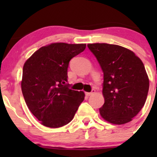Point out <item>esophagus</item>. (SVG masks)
Wrapping results in <instances>:
<instances>
[{"mask_svg":"<svg viewBox=\"0 0 157 157\" xmlns=\"http://www.w3.org/2000/svg\"><path fill=\"white\" fill-rule=\"evenodd\" d=\"M95 92H96V90L93 89L91 92H86V93H85V94H86V96H90V95H92V94H93V93H95Z\"/></svg>","mask_w":157,"mask_h":157,"instance_id":"esophagus-1","label":"esophagus"}]
</instances>
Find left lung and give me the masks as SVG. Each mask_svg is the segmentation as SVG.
<instances>
[{
	"mask_svg": "<svg viewBox=\"0 0 157 157\" xmlns=\"http://www.w3.org/2000/svg\"><path fill=\"white\" fill-rule=\"evenodd\" d=\"M103 72L101 116L114 124L129 122L141 110L149 78L141 60L129 49L107 43L88 44Z\"/></svg>",
	"mask_w": 157,
	"mask_h": 157,
	"instance_id": "1",
	"label": "left lung"
}]
</instances>
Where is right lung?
<instances>
[{
	"mask_svg": "<svg viewBox=\"0 0 157 157\" xmlns=\"http://www.w3.org/2000/svg\"><path fill=\"white\" fill-rule=\"evenodd\" d=\"M86 44L52 43L34 52L25 62L21 89L30 112L44 126L68 124L84 99L83 91L69 88L67 67Z\"/></svg>",
	"mask_w": 157,
	"mask_h": 157,
	"instance_id": "obj_1",
	"label": "right lung"
}]
</instances>
